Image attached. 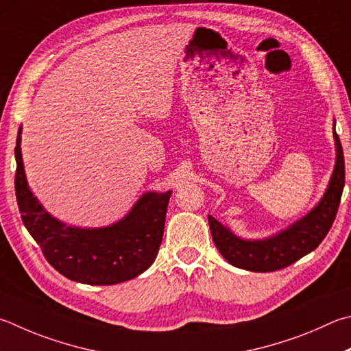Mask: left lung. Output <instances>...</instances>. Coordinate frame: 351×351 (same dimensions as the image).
Instances as JSON below:
<instances>
[{"mask_svg":"<svg viewBox=\"0 0 351 351\" xmlns=\"http://www.w3.org/2000/svg\"><path fill=\"white\" fill-rule=\"evenodd\" d=\"M333 135L336 143V164L326 193L308 215L289 228L271 238L247 241L233 234L213 216H208L215 245L228 263L238 269L250 271H275L296 263L321 244L336 218L343 182H346L342 145L336 130H333Z\"/></svg>","mask_w":351,"mask_h":351,"instance_id":"1","label":"left lung"}]
</instances>
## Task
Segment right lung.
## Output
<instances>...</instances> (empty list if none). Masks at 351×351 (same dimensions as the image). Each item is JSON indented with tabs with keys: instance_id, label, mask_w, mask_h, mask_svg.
Returning a JSON list of instances; mask_svg holds the SVG:
<instances>
[{
	"instance_id": "1",
	"label": "right lung",
	"mask_w": 351,
	"mask_h": 351,
	"mask_svg": "<svg viewBox=\"0 0 351 351\" xmlns=\"http://www.w3.org/2000/svg\"><path fill=\"white\" fill-rule=\"evenodd\" d=\"M20 144L21 127L15 147L18 208L27 232L56 271L81 284L112 285L136 278L154 264L162 241L170 190L143 195L125 218L113 226L70 227L49 215L30 192Z\"/></svg>"
}]
</instances>
